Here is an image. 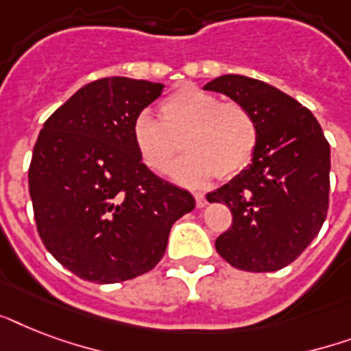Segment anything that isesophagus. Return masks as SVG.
<instances>
[{
  "label": "esophagus",
  "instance_id": "1",
  "mask_svg": "<svg viewBox=\"0 0 351 351\" xmlns=\"http://www.w3.org/2000/svg\"><path fill=\"white\" fill-rule=\"evenodd\" d=\"M195 200H197V208H206V197H204V195H200V193H197V195H195Z\"/></svg>",
  "mask_w": 351,
  "mask_h": 351
}]
</instances>
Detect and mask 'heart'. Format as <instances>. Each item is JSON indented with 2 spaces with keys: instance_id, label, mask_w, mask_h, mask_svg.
Here are the masks:
<instances>
[{
  "instance_id": "obj_1",
  "label": "heart",
  "mask_w": 351,
  "mask_h": 351,
  "mask_svg": "<svg viewBox=\"0 0 351 351\" xmlns=\"http://www.w3.org/2000/svg\"><path fill=\"white\" fill-rule=\"evenodd\" d=\"M131 134L140 160L154 173H167L184 145L189 154L173 169V178L186 186H202L215 175L222 180L239 175L258 140L247 109L219 101L195 85L171 93L160 104V120L140 112Z\"/></svg>"
}]
</instances>
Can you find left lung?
Instances as JSON below:
<instances>
[{"mask_svg":"<svg viewBox=\"0 0 351 351\" xmlns=\"http://www.w3.org/2000/svg\"><path fill=\"white\" fill-rule=\"evenodd\" d=\"M204 89L247 109L258 131L251 164L206 197L226 204L233 215L215 247L237 269L277 271L293 262L324 224L330 143L311 111L266 82L224 74Z\"/></svg>","mask_w":351,"mask_h":351,"instance_id":"1","label":"left lung"}]
</instances>
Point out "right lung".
<instances>
[{"label": "right lung", "mask_w": 351, "mask_h": 351, "mask_svg": "<svg viewBox=\"0 0 351 351\" xmlns=\"http://www.w3.org/2000/svg\"><path fill=\"white\" fill-rule=\"evenodd\" d=\"M164 90L145 80L101 78L43 123L29 191L41 242L80 278L114 284L151 271L195 198L147 169L132 121Z\"/></svg>", "instance_id": "right-lung-1"}]
</instances>
